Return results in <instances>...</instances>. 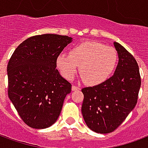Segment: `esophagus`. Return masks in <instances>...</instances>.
Masks as SVG:
<instances>
[{
	"mask_svg": "<svg viewBox=\"0 0 148 148\" xmlns=\"http://www.w3.org/2000/svg\"><path fill=\"white\" fill-rule=\"evenodd\" d=\"M81 90L80 87H77L76 86H72V90H73V91H77V90Z\"/></svg>",
	"mask_w": 148,
	"mask_h": 148,
	"instance_id": "1",
	"label": "esophagus"
}]
</instances>
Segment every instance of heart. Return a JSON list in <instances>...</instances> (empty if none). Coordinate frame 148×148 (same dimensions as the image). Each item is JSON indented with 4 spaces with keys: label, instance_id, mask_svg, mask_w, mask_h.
Wrapping results in <instances>:
<instances>
[{
    "label": "heart",
    "instance_id": "b5f03b06",
    "mask_svg": "<svg viewBox=\"0 0 148 148\" xmlns=\"http://www.w3.org/2000/svg\"><path fill=\"white\" fill-rule=\"evenodd\" d=\"M117 59V52L113 47L88 41L74 46L69 55H58L56 62L65 78L72 79L79 66L81 78L89 85L96 86L105 82L111 76Z\"/></svg>",
    "mask_w": 148,
    "mask_h": 148
}]
</instances>
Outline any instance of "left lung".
<instances>
[{"mask_svg": "<svg viewBox=\"0 0 148 148\" xmlns=\"http://www.w3.org/2000/svg\"><path fill=\"white\" fill-rule=\"evenodd\" d=\"M113 45L119 58L114 74L103 83L82 90L84 121L97 133L112 132L122 124L136 105L141 85L135 58L120 43Z\"/></svg>", "mask_w": 148, "mask_h": 148, "instance_id": "obj_1", "label": "left lung"}]
</instances>
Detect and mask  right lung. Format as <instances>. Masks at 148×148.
<instances>
[{"mask_svg": "<svg viewBox=\"0 0 148 148\" xmlns=\"http://www.w3.org/2000/svg\"><path fill=\"white\" fill-rule=\"evenodd\" d=\"M72 39L55 34L30 37L9 59L8 97L29 127L42 129L58 120L71 84L60 75L56 61Z\"/></svg>", "mask_w": 148, "mask_h": 148, "instance_id": "1", "label": "right lung"}]
</instances>
